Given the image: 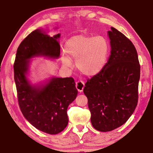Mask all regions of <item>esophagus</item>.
Returning a JSON list of instances; mask_svg holds the SVG:
<instances>
[{
  "label": "esophagus",
  "instance_id": "34e87169",
  "mask_svg": "<svg viewBox=\"0 0 153 153\" xmlns=\"http://www.w3.org/2000/svg\"><path fill=\"white\" fill-rule=\"evenodd\" d=\"M76 86L77 90L79 92H82L84 88V82L82 80H78L76 82Z\"/></svg>",
  "mask_w": 153,
  "mask_h": 153
}]
</instances>
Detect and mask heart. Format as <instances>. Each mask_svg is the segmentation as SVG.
<instances>
[{"instance_id":"b5f03b06","label":"heart","mask_w":153,"mask_h":153,"mask_svg":"<svg viewBox=\"0 0 153 153\" xmlns=\"http://www.w3.org/2000/svg\"><path fill=\"white\" fill-rule=\"evenodd\" d=\"M109 51V42L102 36H76L65 45L67 56L76 60L77 69L88 76H95L104 69ZM68 57L63 55L62 61L65 66L71 67V61Z\"/></svg>"}]
</instances>
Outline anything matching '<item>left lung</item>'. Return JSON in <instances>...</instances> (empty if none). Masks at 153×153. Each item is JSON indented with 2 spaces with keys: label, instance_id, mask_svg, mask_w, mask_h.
Returning <instances> with one entry per match:
<instances>
[{
  "label": "left lung",
  "instance_id": "1",
  "mask_svg": "<svg viewBox=\"0 0 153 153\" xmlns=\"http://www.w3.org/2000/svg\"><path fill=\"white\" fill-rule=\"evenodd\" d=\"M111 55L104 69L88 79L84 89L88 98L92 126L110 131L125 123L138 104L140 76L133 43L114 27L108 32Z\"/></svg>",
  "mask_w": 153,
  "mask_h": 153
}]
</instances>
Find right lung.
<instances>
[{"instance_id":"1","label":"right lung","mask_w":153,"mask_h":153,"mask_svg":"<svg viewBox=\"0 0 153 153\" xmlns=\"http://www.w3.org/2000/svg\"><path fill=\"white\" fill-rule=\"evenodd\" d=\"M60 34L51 36L40 30L31 32L17 48L14 79L17 100L25 118L36 129L49 134L60 133L68 124L67 107L76 99L77 90L73 77H54L43 87L30 85L25 77L28 59L42 55L58 58Z\"/></svg>"}]
</instances>
